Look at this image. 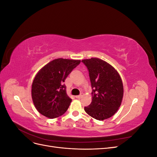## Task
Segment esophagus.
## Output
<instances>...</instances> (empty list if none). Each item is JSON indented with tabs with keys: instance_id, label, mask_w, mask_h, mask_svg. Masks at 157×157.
<instances>
[{
	"instance_id": "1",
	"label": "esophagus",
	"mask_w": 157,
	"mask_h": 157,
	"mask_svg": "<svg viewBox=\"0 0 157 157\" xmlns=\"http://www.w3.org/2000/svg\"><path fill=\"white\" fill-rule=\"evenodd\" d=\"M82 97V94L79 95V96H75V98H77V99H80V98H81Z\"/></svg>"
}]
</instances>
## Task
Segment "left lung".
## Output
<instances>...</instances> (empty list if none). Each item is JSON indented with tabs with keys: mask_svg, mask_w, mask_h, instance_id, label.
<instances>
[{
	"mask_svg": "<svg viewBox=\"0 0 157 157\" xmlns=\"http://www.w3.org/2000/svg\"><path fill=\"white\" fill-rule=\"evenodd\" d=\"M86 66L91 82L92 102L84 111L98 121L113 116L122 101L124 88L121 76L113 66L98 58L82 60Z\"/></svg>",
	"mask_w": 157,
	"mask_h": 157,
	"instance_id": "obj_1",
	"label": "left lung"
}]
</instances>
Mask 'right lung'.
Segmentation results:
<instances>
[{
    "label": "right lung",
    "mask_w": 157,
    "mask_h": 157,
    "mask_svg": "<svg viewBox=\"0 0 157 157\" xmlns=\"http://www.w3.org/2000/svg\"><path fill=\"white\" fill-rule=\"evenodd\" d=\"M79 59H55L42 67L33 79L31 86L33 102L36 110L48 118H58L66 112L71 99L65 84Z\"/></svg>",
    "instance_id": "add662e5"
}]
</instances>
